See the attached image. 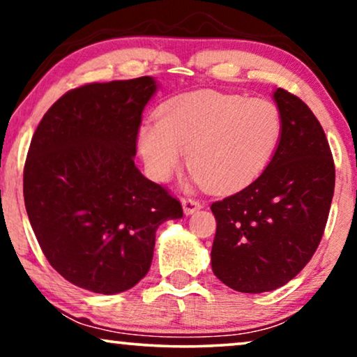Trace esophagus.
<instances>
[{
    "mask_svg": "<svg viewBox=\"0 0 357 357\" xmlns=\"http://www.w3.org/2000/svg\"><path fill=\"white\" fill-rule=\"evenodd\" d=\"M181 204H183V210L185 215H192L197 212V210L202 208V204H200L199 200L194 197H184L183 200H181Z\"/></svg>",
    "mask_w": 357,
    "mask_h": 357,
    "instance_id": "esophagus-1",
    "label": "esophagus"
}]
</instances>
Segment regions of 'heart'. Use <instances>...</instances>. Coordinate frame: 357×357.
Segmentation results:
<instances>
[{"label":"heart","mask_w":357,"mask_h":357,"mask_svg":"<svg viewBox=\"0 0 357 357\" xmlns=\"http://www.w3.org/2000/svg\"><path fill=\"white\" fill-rule=\"evenodd\" d=\"M157 124L139 130V150L150 176L168 181L183 163L212 190H234L252 183L277 150L283 119L265 98L217 90L179 95L162 105Z\"/></svg>","instance_id":"1"}]
</instances>
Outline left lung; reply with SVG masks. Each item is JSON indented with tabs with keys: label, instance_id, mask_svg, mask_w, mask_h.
Instances as JSON below:
<instances>
[{
	"label": "left lung",
	"instance_id": "8db88e82",
	"mask_svg": "<svg viewBox=\"0 0 357 357\" xmlns=\"http://www.w3.org/2000/svg\"><path fill=\"white\" fill-rule=\"evenodd\" d=\"M281 139L264 173L212 204L215 277L241 293L273 291L303 270L324 236L335 163L319 119L296 95L277 89Z\"/></svg>",
	"mask_w": 357,
	"mask_h": 357
}]
</instances>
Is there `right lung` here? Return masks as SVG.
Listing matches in <instances>:
<instances>
[{"label":"right lung","instance_id":"obj_1","mask_svg":"<svg viewBox=\"0 0 357 357\" xmlns=\"http://www.w3.org/2000/svg\"><path fill=\"white\" fill-rule=\"evenodd\" d=\"M155 90L149 76L80 85L52 105L30 142V225L50 265L79 288H132L152 264L155 231L183 217L179 200L134 165Z\"/></svg>","mask_w":357,"mask_h":357}]
</instances>
